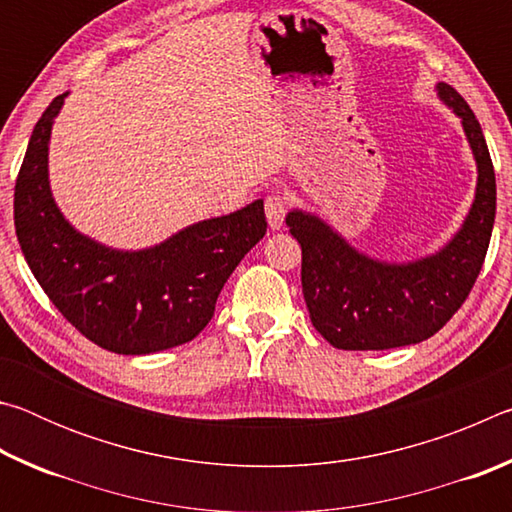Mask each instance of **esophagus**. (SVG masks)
Listing matches in <instances>:
<instances>
[{"label":"esophagus","mask_w":512,"mask_h":512,"mask_svg":"<svg viewBox=\"0 0 512 512\" xmlns=\"http://www.w3.org/2000/svg\"><path fill=\"white\" fill-rule=\"evenodd\" d=\"M287 196H282L280 192H273L266 196L264 201V210H266V219L268 225H271L273 230H280L282 223H284V216H287Z\"/></svg>","instance_id":"1"}]
</instances>
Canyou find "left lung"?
Wrapping results in <instances>:
<instances>
[{
  "label": "left lung",
  "mask_w": 512,
  "mask_h": 512,
  "mask_svg": "<svg viewBox=\"0 0 512 512\" xmlns=\"http://www.w3.org/2000/svg\"><path fill=\"white\" fill-rule=\"evenodd\" d=\"M458 117L476 160V194L463 228L436 255L388 264L352 248L316 214L291 210L289 232L302 248V293L314 327L339 350H391L427 341L470 296L488 253L497 183L474 112L452 85H436Z\"/></svg>",
  "instance_id": "obj_1"
}]
</instances>
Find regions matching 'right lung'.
<instances>
[{
  "label": "right lung",
  "instance_id": "add662e5",
  "mask_svg": "<svg viewBox=\"0 0 512 512\" xmlns=\"http://www.w3.org/2000/svg\"><path fill=\"white\" fill-rule=\"evenodd\" d=\"M65 97L42 112L15 183V235L31 273L60 314L103 350L151 354L189 343L212 320L232 271L266 235L264 201L144 250L81 235L49 189V135Z\"/></svg>",
  "mask_w": 512,
  "mask_h": 512
}]
</instances>
